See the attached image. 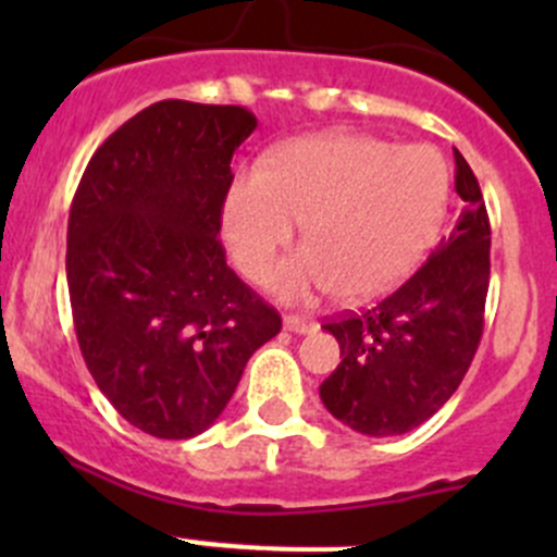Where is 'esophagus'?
Segmentation results:
<instances>
[{"mask_svg":"<svg viewBox=\"0 0 557 557\" xmlns=\"http://www.w3.org/2000/svg\"><path fill=\"white\" fill-rule=\"evenodd\" d=\"M283 325H285V329H288V331H294V334H312V331H314L312 320L301 318V314H285Z\"/></svg>","mask_w":557,"mask_h":557,"instance_id":"obj_1","label":"esophagus"}]
</instances>
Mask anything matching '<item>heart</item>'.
<instances>
[{
	"label": "heart",
	"mask_w": 557,
	"mask_h": 557,
	"mask_svg": "<svg viewBox=\"0 0 557 557\" xmlns=\"http://www.w3.org/2000/svg\"><path fill=\"white\" fill-rule=\"evenodd\" d=\"M447 170L429 148L367 134H318L272 150L228 185L223 234L234 263L261 280L305 226L307 245L280 261L269 288L288 301L336 290L342 301L383 296L436 243Z\"/></svg>",
	"instance_id": "obj_1"
}]
</instances>
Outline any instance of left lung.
<instances>
[{
    "label": "left lung",
    "instance_id": "8db88e82",
    "mask_svg": "<svg viewBox=\"0 0 557 557\" xmlns=\"http://www.w3.org/2000/svg\"><path fill=\"white\" fill-rule=\"evenodd\" d=\"M463 199L450 239L380 305L329 320L342 363L320 385L325 409L367 436H396L440 412L469 372L485 325L491 221L474 172L455 150Z\"/></svg>",
    "mask_w": 557,
    "mask_h": 557
}]
</instances>
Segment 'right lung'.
<instances>
[{"label": "right lung", "instance_id": "right-lung-1", "mask_svg": "<svg viewBox=\"0 0 557 557\" xmlns=\"http://www.w3.org/2000/svg\"><path fill=\"white\" fill-rule=\"evenodd\" d=\"M237 104L164 99L99 145L72 199L66 285L94 383L134 429L190 440L226 409L283 320L226 263Z\"/></svg>", "mask_w": 557, "mask_h": 557}]
</instances>
